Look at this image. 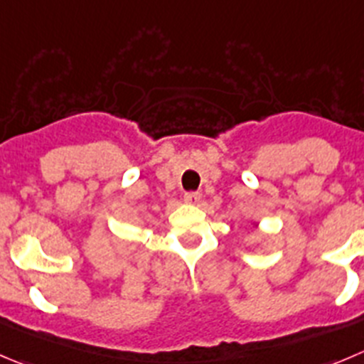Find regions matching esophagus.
I'll use <instances>...</instances> for the list:
<instances>
[{
    "mask_svg": "<svg viewBox=\"0 0 364 364\" xmlns=\"http://www.w3.org/2000/svg\"><path fill=\"white\" fill-rule=\"evenodd\" d=\"M200 198H202V196H200L198 191H188V193H184L186 203H191V205H196V203L200 202Z\"/></svg>",
    "mask_w": 364,
    "mask_h": 364,
    "instance_id": "esophagus-1",
    "label": "esophagus"
}]
</instances>
